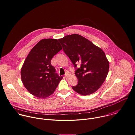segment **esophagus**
<instances>
[{"label": "esophagus", "mask_w": 135, "mask_h": 135, "mask_svg": "<svg viewBox=\"0 0 135 135\" xmlns=\"http://www.w3.org/2000/svg\"><path fill=\"white\" fill-rule=\"evenodd\" d=\"M69 76V74L68 73H66V75H65V78H68Z\"/></svg>", "instance_id": "1"}]
</instances>
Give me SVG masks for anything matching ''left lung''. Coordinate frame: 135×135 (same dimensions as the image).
<instances>
[{
	"label": "left lung",
	"mask_w": 135,
	"mask_h": 135,
	"mask_svg": "<svg viewBox=\"0 0 135 135\" xmlns=\"http://www.w3.org/2000/svg\"><path fill=\"white\" fill-rule=\"evenodd\" d=\"M65 54L74 64L78 83L73 89L82 95L94 93L106 79L109 62L103 50L85 38L72 34L58 39ZM79 63L80 67L76 68Z\"/></svg>",
	"instance_id": "left-lung-1"
}]
</instances>
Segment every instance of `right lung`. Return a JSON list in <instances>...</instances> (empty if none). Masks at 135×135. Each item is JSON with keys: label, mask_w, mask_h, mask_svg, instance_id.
Listing matches in <instances>:
<instances>
[{"label": "right lung", "mask_w": 135, "mask_h": 135, "mask_svg": "<svg viewBox=\"0 0 135 135\" xmlns=\"http://www.w3.org/2000/svg\"><path fill=\"white\" fill-rule=\"evenodd\" d=\"M62 49L57 39H42L27 55L21 71L22 82L32 95L45 98L52 95L63 78L55 73L51 61Z\"/></svg>", "instance_id": "obj_1"}]
</instances>
